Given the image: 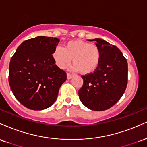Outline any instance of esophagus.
I'll list each match as a JSON object with an SVG mask.
<instances>
[{"label": "esophagus", "instance_id": "34e87169", "mask_svg": "<svg viewBox=\"0 0 147 147\" xmlns=\"http://www.w3.org/2000/svg\"><path fill=\"white\" fill-rule=\"evenodd\" d=\"M73 75L72 74H70V73H67V78H68V79H71L72 77H73Z\"/></svg>", "mask_w": 147, "mask_h": 147}]
</instances>
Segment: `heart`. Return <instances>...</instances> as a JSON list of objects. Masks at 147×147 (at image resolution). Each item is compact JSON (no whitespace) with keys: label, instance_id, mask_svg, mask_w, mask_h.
<instances>
[{"label":"heart","instance_id":"b5f03b06","mask_svg":"<svg viewBox=\"0 0 147 147\" xmlns=\"http://www.w3.org/2000/svg\"><path fill=\"white\" fill-rule=\"evenodd\" d=\"M53 58L60 68H64L70 63L71 59L74 64L72 70H79L84 75L92 73L98 68L102 53L97 45L75 40L65 43L63 48L57 46L54 50Z\"/></svg>","mask_w":147,"mask_h":147}]
</instances>
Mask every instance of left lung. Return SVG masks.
Returning <instances> with one entry per match:
<instances>
[{"label": "left lung", "instance_id": "1", "mask_svg": "<svg viewBox=\"0 0 147 147\" xmlns=\"http://www.w3.org/2000/svg\"><path fill=\"white\" fill-rule=\"evenodd\" d=\"M92 41H97L96 45L100 48V63L95 72L82 75L84 84L78 94L84 106L91 110L102 111L115 105L125 92L128 64L116 46L101 38Z\"/></svg>", "mask_w": 147, "mask_h": 147}]
</instances>
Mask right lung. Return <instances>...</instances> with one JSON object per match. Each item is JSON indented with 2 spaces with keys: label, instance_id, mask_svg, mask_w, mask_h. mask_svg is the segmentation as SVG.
Instances as JSON below:
<instances>
[{
  "label": "right lung",
  "instance_id": "add662e5",
  "mask_svg": "<svg viewBox=\"0 0 147 147\" xmlns=\"http://www.w3.org/2000/svg\"><path fill=\"white\" fill-rule=\"evenodd\" d=\"M59 39L37 36L23 41L11 57L9 84L16 99L31 110H43L56 101L66 72L54 60Z\"/></svg>",
  "mask_w": 147,
  "mask_h": 147
}]
</instances>
